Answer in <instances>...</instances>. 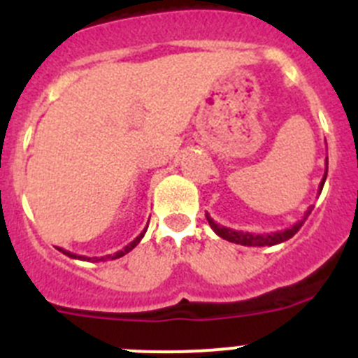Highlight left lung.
<instances>
[{
    "label": "left lung",
    "instance_id": "obj_1",
    "mask_svg": "<svg viewBox=\"0 0 358 358\" xmlns=\"http://www.w3.org/2000/svg\"><path fill=\"white\" fill-rule=\"evenodd\" d=\"M327 176H328V157H327V170H324V176L321 179V185H319V195H321V189L324 186V181H327ZM314 206H310L308 210L305 211V217L301 220H297L294 226L287 227L283 231H274V233H249V231H236V229H231V227L226 226H220L218 222H215L213 218L210 217V213H206V220L210 222L211 229L217 233L220 238L227 240V242H233V243H240V245H248V248H265V245H276V243L285 242V240L292 238L296 235L297 231L301 229V226L305 224V220L308 218V215L312 213Z\"/></svg>",
    "mask_w": 358,
    "mask_h": 358
}]
</instances>
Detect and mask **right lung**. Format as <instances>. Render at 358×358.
<instances>
[{"label":"right lung","instance_id":"obj_1","mask_svg":"<svg viewBox=\"0 0 358 358\" xmlns=\"http://www.w3.org/2000/svg\"><path fill=\"white\" fill-rule=\"evenodd\" d=\"M147 227H148V224H147ZM147 227H145V229L141 231L140 235L136 236V238L132 240L131 243H127V245H125V248H123L122 251L115 252V255H106V256H100V258H98V256H93V258H91V256L75 255V252H69V251H66V249H62V248H59V251H61L62 255H66V256H69V258H73V260H82V262H107V260H116V258H122V256H125V255H127V252H131L132 249H134L136 245H138V243L141 242V238H143L145 233H147Z\"/></svg>","mask_w":358,"mask_h":358}]
</instances>
